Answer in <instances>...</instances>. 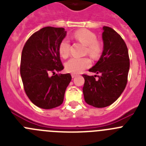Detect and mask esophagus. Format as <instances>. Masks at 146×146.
Returning <instances> with one entry per match:
<instances>
[{
	"label": "esophagus",
	"mask_w": 146,
	"mask_h": 146,
	"mask_svg": "<svg viewBox=\"0 0 146 146\" xmlns=\"http://www.w3.org/2000/svg\"><path fill=\"white\" fill-rule=\"evenodd\" d=\"M77 77V74H72V78H74V77Z\"/></svg>",
	"instance_id": "34e87169"
}]
</instances>
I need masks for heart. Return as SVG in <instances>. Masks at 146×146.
I'll list each match as a JSON object with an SVG mask.
<instances>
[{
	"label": "heart",
	"instance_id": "b5f03b06",
	"mask_svg": "<svg viewBox=\"0 0 146 146\" xmlns=\"http://www.w3.org/2000/svg\"><path fill=\"white\" fill-rule=\"evenodd\" d=\"M74 38L86 46V52L91 57L96 58L102 52L101 44L96 41V36L86 29L77 31L74 33ZM70 44L69 40L64 38L58 46V52L64 58H66L69 55ZM91 60L88 58H72L66 63L65 67L67 72L78 74L91 66Z\"/></svg>",
	"mask_w": 146,
	"mask_h": 146
}]
</instances>
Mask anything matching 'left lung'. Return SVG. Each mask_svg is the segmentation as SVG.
<instances>
[{"mask_svg": "<svg viewBox=\"0 0 146 146\" xmlns=\"http://www.w3.org/2000/svg\"><path fill=\"white\" fill-rule=\"evenodd\" d=\"M104 49L101 57L89 72L99 74H82L85 101L94 108H102L113 104L118 99L127 83L129 57L126 44L113 28L103 27Z\"/></svg>", "mask_w": 146, "mask_h": 146, "instance_id": "left-lung-1", "label": "left lung"}]
</instances>
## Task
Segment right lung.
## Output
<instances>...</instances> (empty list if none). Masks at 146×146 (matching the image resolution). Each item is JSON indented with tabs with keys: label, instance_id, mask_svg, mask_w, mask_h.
Here are the masks:
<instances>
[{
	"label": "right lung",
	"instance_id": "obj_1",
	"mask_svg": "<svg viewBox=\"0 0 146 146\" xmlns=\"http://www.w3.org/2000/svg\"><path fill=\"white\" fill-rule=\"evenodd\" d=\"M66 35L64 28L45 27L30 36L22 51L20 74L24 90L30 100L42 109L60 106L72 80L69 73L55 74L64 68L58 46Z\"/></svg>",
	"mask_w": 146,
	"mask_h": 146
}]
</instances>
